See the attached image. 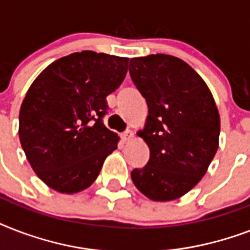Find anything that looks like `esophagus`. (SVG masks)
<instances>
[{
  "mask_svg": "<svg viewBox=\"0 0 250 250\" xmlns=\"http://www.w3.org/2000/svg\"><path fill=\"white\" fill-rule=\"evenodd\" d=\"M133 137V132L132 131H125V132H123L122 133V140L123 141H128V140H131V139H132Z\"/></svg>",
  "mask_w": 250,
  "mask_h": 250,
  "instance_id": "34e87169",
  "label": "esophagus"
}]
</instances>
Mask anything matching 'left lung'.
Segmentation results:
<instances>
[{"label": "left lung", "instance_id": "obj_1", "mask_svg": "<svg viewBox=\"0 0 250 250\" xmlns=\"http://www.w3.org/2000/svg\"><path fill=\"white\" fill-rule=\"evenodd\" d=\"M129 75L148 105L137 135L150 150L132 182L153 201L176 200L201 180L217 153L221 122L213 94L189 64L167 54L131 58Z\"/></svg>", "mask_w": 250, "mask_h": 250}]
</instances>
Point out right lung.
Segmentation results:
<instances>
[{"mask_svg": "<svg viewBox=\"0 0 250 250\" xmlns=\"http://www.w3.org/2000/svg\"><path fill=\"white\" fill-rule=\"evenodd\" d=\"M128 58L84 50L49 64L25 94L19 139L33 171L52 189L76 193L96 180L118 146L104 125L106 97L121 85Z\"/></svg>", "mask_w": 250, "mask_h": 250, "instance_id": "1", "label": "right lung"}]
</instances>
